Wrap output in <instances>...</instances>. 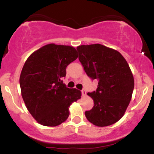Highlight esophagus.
Here are the masks:
<instances>
[{
	"label": "esophagus",
	"instance_id": "esophagus-1",
	"mask_svg": "<svg viewBox=\"0 0 154 154\" xmlns=\"http://www.w3.org/2000/svg\"><path fill=\"white\" fill-rule=\"evenodd\" d=\"M82 96H85L86 95H87V93H86V91H85V90H82Z\"/></svg>",
	"mask_w": 154,
	"mask_h": 154
}]
</instances>
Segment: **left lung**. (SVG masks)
Here are the masks:
<instances>
[{"label":"left lung","mask_w":154,"mask_h":154,"mask_svg":"<svg viewBox=\"0 0 154 154\" xmlns=\"http://www.w3.org/2000/svg\"><path fill=\"white\" fill-rule=\"evenodd\" d=\"M79 60L88 77L98 80L96 91L88 93L94 106L86 118L98 127H106L121 119L128 109L134 89V77L119 51L100 44L77 47Z\"/></svg>","instance_id":"8db88e82"}]
</instances>
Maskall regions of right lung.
<instances>
[{"label": "right lung", "instance_id": "right-lung-1", "mask_svg": "<svg viewBox=\"0 0 154 154\" xmlns=\"http://www.w3.org/2000/svg\"><path fill=\"white\" fill-rule=\"evenodd\" d=\"M77 57L74 47L50 43L33 52L24 63L21 93L27 110L40 125L56 127L64 122L70 105L81 98L80 91L66 88L61 80L66 66Z\"/></svg>", "mask_w": 154, "mask_h": 154}]
</instances>
